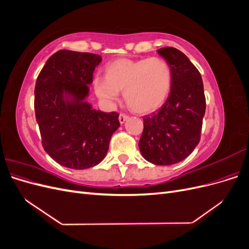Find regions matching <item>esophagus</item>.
<instances>
[{
    "mask_svg": "<svg viewBox=\"0 0 249 249\" xmlns=\"http://www.w3.org/2000/svg\"><path fill=\"white\" fill-rule=\"evenodd\" d=\"M127 117H129V116H127L126 114H124V113H120L119 117H118L119 123H120V124H124V123L125 122V120L127 119Z\"/></svg>",
    "mask_w": 249,
    "mask_h": 249,
    "instance_id": "obj_1",
    "label": "esophagus"
}]
</instances>
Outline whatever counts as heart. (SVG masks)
I'll return each instance as SVG.
<instances>
[{
  "label": "heart",
  "instance_id": "b5f03b06",
  "mask_svg": "<svg viewBox=\"0 0 249 249\" xmlns=\"http://www.w3.org/2000/svg\"><path fill=\"white\" fill-rule=\"evenodd\" d=\"M171 84L170 64L161 57L114 60L105 69V78L93 82L101 100L113 104L124 91L126 106L139 114L159 109L167 100Z\"/></svg>",
  "mask_w": 249,
  "mask_h": 249
}]
</instances>
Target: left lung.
Returning a JSON list of instances; mask_svg holds the SVG:
<instances>
[{
	"label": "left lung",
	"mask_w": 249,
	"mask_h": 249,
	"mask_svg": "<svg viewBox=\"0 0 249 249\" xmlns=\"http://www.w3.org/2000/svg\"><path fill=\"white\" fill-rule=\"evenodd\" d=\"M158 53L170 64L172 84L163 106L143 117L139 149L150 163L171 165L186 159L199 143L206 96L200 73L184 53L171 47Z\"/></svg>",
	"instance_id": "8db88e82"
}]
</instances>
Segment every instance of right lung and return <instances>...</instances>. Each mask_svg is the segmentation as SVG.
<instances>
[{
	"mask_svg": "<svg viewBox=\"0 0 249 249\" xmlns=\"http://www.w3.org/2000/svg\"><path fill=\"white\" fill-rule=\"evenodd\" d=\"M101 61L91 53L58 51L36 80L34 109L42 146L67 168L86 169L102 162L120 125L117 112L96 111L83 101ZM63 92L74 97L71 103L64 102Z\"/></svg>",
	"mask_w": 249,
	"mask_h": 249,
	"instance_id": "1",
	"label": "right lung"
}]
</instances>
